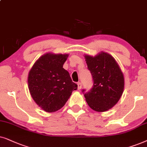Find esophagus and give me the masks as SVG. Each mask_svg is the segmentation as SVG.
I'll return each mask as SVG.
<instances>
[{
  "label": "esophagus",
  "instance_id": "esophagus-1",
  "mask_svg": "<svg viewBox=\"0 0 147 147\" xmlns=\"http://www.w3.org/2000/svg\"><path fill=\"white\" fill-rule=\"evenodd\" d=\"M77 85H78V89L79 90H80L82 88V83H77Z\"/></svg>",
  "mask_w": 147,
  "mask_h": 147
}]
</instances>
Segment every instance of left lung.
I'll use <instances>...</instances> for the list:
<instances>
[{
    "label": "left lung",
    "mask_w": 147,
    "mask_h": 147,
    "mask_svg": "<svg viewBox=\"0 0 147 147\" xmlns=\"http://www.w3.org/2000/svg\"><path fill=\"white\" fill-rule=\"evenodd\" d=\"M93 85L84 94L86 101L93 110L103 112L118 103L124 88V78L120 66L110 54L101 52L95 56L85 55ZM85 90H83V93Z\"/></svg>",
    "instance_id": "obj_1"
}]
</instances>
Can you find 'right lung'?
Listing matches in <instances>:
<instances>
[{"mask_svg":"<svg viewBox=\"0 0 147 147\" xmlns=\"http://www.w3.org/2000/svg\"><path fill=\"white\" fill-rule=\"evenodd\" d=\"M68 54L47 53L35 62L28 75V87L35 102L47 112L61 109L77 85L63 68Z\"/></svg>","mask_w":147,"mask_h":147,"instance_id":"1","label":"right lung"}]
</instances>
